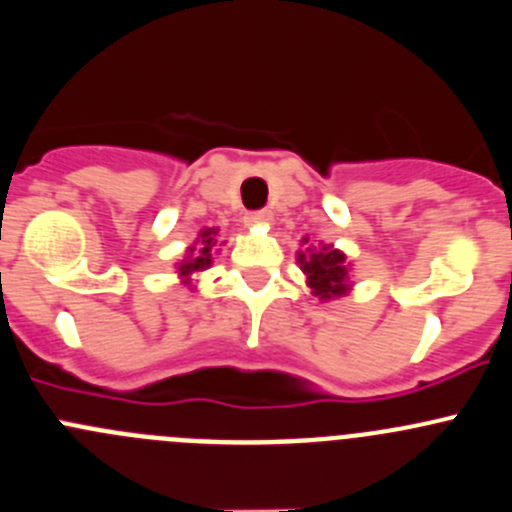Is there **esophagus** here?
Instances as JSON below:
<instances>
[{
    "mask_svg": "<svg viewBox=\"0 0 512 512\" xmlns=\"http://www.w3.org/2000/svg\"><path fill=\"white\" fill-rule=\"evenodd\" d=\"M245 222H247V225H270V222H272V212L270 210L247 212Z\"/></svg>",
    "mask_w": 512,
    "mask_h": 512,
    "instance_id": "esophagus-1",
    "label": "esophagus"
}]
</instances>
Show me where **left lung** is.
I'll return each instance as SVG.
<instances>
[{
  "label": "left lung",
  "instance_id": "obj_1",
  "mask_svg": "<svg viewBox=\"0 0 512 512\" xmlns=\"http://www.w3.org/2000/svg\"><path fill=\"white\" fill-rule=\"evenodd\" d=\"M297 262L302 265V272L307 275V285L315 290L320 300H330V297H340L347 292V267L345 255L332 247H322V250L307 255H297Z\"/></svg>",
  "mask_w": 512,
  "mask_h": 512
}]
</instances>
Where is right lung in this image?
I'll use <instances>...</instances> for the list:
<instances>
[{"label": "right lung", "mask_w": 512, "mask_h": 512, "mask_svg": "<svg viewBox=\"0 0 512 512\" xmlns=\"http://www.w3.org/2000/svg\"><path fill=\"white\" fill-rule=\"evenodd\" d=\"M215 235L217 230H202L200 232V245L192 247L190 250V257H187L185 262L180 265V275L187 277L190 272H200L205 270V267L212 265V247H215Z\"/></svg>", "instance_id": "1"}]
</instances>
